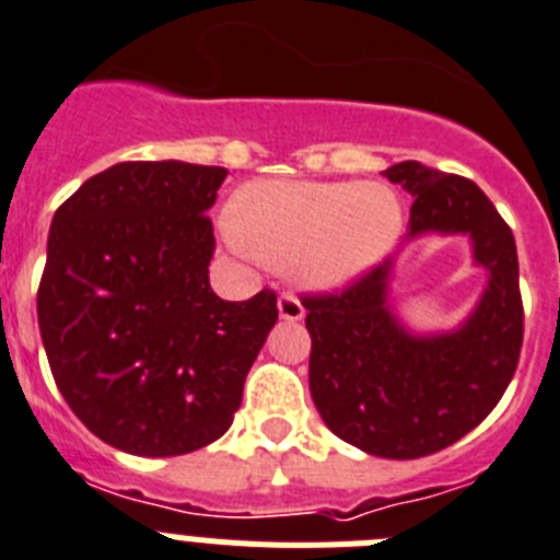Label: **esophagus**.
Listing matches in <instances>:
<instances>
[{
  "label": "esophagus",
  "instance_id": "34e87169",
  "mask_svg": "<svg viewBox=\"0 0 560 560\" xmlns=\"http://www.w3.org/2000/svg\"><path fill=\"white\" fill-rule=\"evenodd\" d=\"M277 314H280V319H289V323H300V319L305 316V308L294 294H280V296H277Z\"/></svg>",
  "mask_w": 560,
  "mask_h": 560
}]
</instances>
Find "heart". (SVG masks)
<instances>
[{
  "mask_svg": "<svg viewBox=\"0 0 560 560\" xmlns=\"http://www.w3.org/2000/svg\"><path fill=\"white\" fill-rule=\"evenodd\" d=\"M404 205L381 182L257 179L237 190L221 235L235 255L289 266L311 291H339L387 260Z\"/></svg>",
  "mask_w": 560,
  "mask_h": 560,
  "instance_id": "1",
  "label": "heart"
}]
</instances>
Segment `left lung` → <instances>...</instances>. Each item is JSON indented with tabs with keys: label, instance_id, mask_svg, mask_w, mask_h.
I'll list each match as a JSON object with an SVG mask.
<instances>
[{
	"label": "left lung",
	"instance_id": "1",
	"mask_svg": "<svg viewBox=\"0 0 560 560\" xmlns=\"http://www.w3.org/2000/svg\"><path fill=\"white\" fill-rule=\"evenodd\" d=\"M384 176L415 199L404 249L465 235L488 283L457 328L434 334H415L395 311L398 255L341 294L305 296L308 384L336 438L373 457L415 459L479 427L511 384L524 334L518 257L511 226L471 179L415 160Z\"/></svg>",
	"mask_w": 560,
	"mask_h": 560
}]
</instances>
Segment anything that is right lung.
Wrapping results in <instances>:
<instances>
[{"label":"right lung","instance_id":"1","mask_svg":"<svg viewBox=\"0 0 560 560\" xmlns=\"http://www.w3.org/2000/svg\"><path fill=\"white\" fill-rule=\"evenodd\" d=\"M224 167L120 162L52 215L38 328L69 409L140 457L190 454L230 429L252 361L277 323L269 289L226 303L210 289L205 212Z\"/></svg>","mask_w":560,"mask_h":560}]
</instances>
